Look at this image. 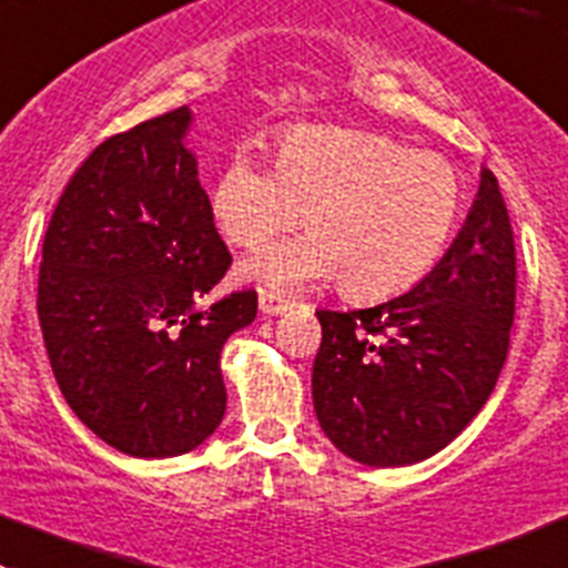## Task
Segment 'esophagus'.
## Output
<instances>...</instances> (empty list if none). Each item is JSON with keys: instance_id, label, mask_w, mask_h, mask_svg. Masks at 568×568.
Returning <instances> with one entry per match:
<instances>
[{"instance_id": "34e87169", "label": "esophagus", "mask_w": 568, "mask_h": 568, "mask_svg": "<svg viewBox=\"0 0 568 568\" xmlns=\"http://www.w3.org/2000/svg\"><path fill=\"white\" fill-rule=\"evenodd\" d=\"M257 303H260V311H263L265 316H280L291 308L288 300H283V296L274 294V291H260Z\"/></svg>"}]
</instances>
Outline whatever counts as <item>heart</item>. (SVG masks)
<instances>
[{
  "label": "heart",
  "mask_w": 568,
  "mask_h": 568,
  "mask_svg": "<svg viewBox=\"0 0 568 568\" xmlns=\"http://www.w3.org/2000/svg\"><path fill=\"white\" fill-rule=\"evenodd\" d=\"M214 226L254 248L296 226L308 234L240 263L243 280L303 291L342 280L356 300L413 288L442 257L462 212V181L436 152L342 126L288 132L274 170L237 152L209 192Z\"/></svg>",
  "instance_id": "b5f03b06"
}]
</instances>
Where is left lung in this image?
I'll list each match as a JSON object with an SVG mask.
<instances>
[{"label": "left lung", "mask_w": 568, "mask_h": 568, "mask_svg": "<svg viewBox=\"0 0 568 568\" xmlns=\"http://www.w3.org/2000/svg\"><path fill=\"white\" fill-rule=\"evenodd\" d=\"M314 410L342 456L407 467L436 456L487 405L515 320V240L489 170L462 232L410 291L316 311Z\"/></svg>", "instance_id": "left-lung-1"}]
</instances>
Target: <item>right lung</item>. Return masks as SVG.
<instances>
[{
    "label": "right lung",
    "instance_id": "right-lung-1",
    "mask_svg": "<svg viewBox=\"0 0 568 568\" xmlns=\"http://www.w3.org/2000/svg\"><path fill=\"white\" fill-rule=\"evenodd\" d=\"M192 126L178 106L106 138L44 234L39 322L61 396L135 458L183 456L221 427L223 345L257 316L254 291L201 308L232 254L197 178Z\"/></svg>",
    "mask_w": 568,
    "mask_h": 568
}]
</instances>
